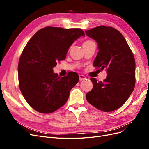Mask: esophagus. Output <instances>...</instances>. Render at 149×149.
I'll list each match as a JSON object with an SVG mask.
<instances>
[{
    "label": "esophagus",
    "mask_w": 149,
    "mask_h": 149,
    "mask_svg": "<svg viewBox=\"0 0 149 149\" xmlns=\"http://www.w3.org/2000/svg\"><path fill=\"white\" fill-rule=\"evenodd\" d=\"M86 78V76L83 75V74H79V81L84 80Z\"/></svg>",
    "instance_id": "1"
}]
</instances>
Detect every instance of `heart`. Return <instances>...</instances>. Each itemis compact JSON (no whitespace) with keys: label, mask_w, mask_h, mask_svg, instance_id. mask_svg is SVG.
<instances>
[{"label":"heart","mask_w":149,"mask_h":149,"mask_svg":"<svg viewBox=\"0 0 149 149\" xmlns=\"http://www.w3.org/2000/svg\"><path fill=\"white\" fill-rule=\"evenodd\" d=\"M93 42L92 41V40H86V41H84L83 43V46H84V45H88L89 43H93Z\"/></svg>","instance_id":"1"}]
</instances>
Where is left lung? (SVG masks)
<instances>
[{"label":"left lung","mask_w":149,"mask_h":149,"mask_svg":"<svg viewBox=\"0 0 149 149\" xmlns=\"http://www.w3.org/2000/svg\"><path fill=\"white\" fill-rule=\"evenodd\" d=\"M85 32L97 43L99 52L94 66L106 69L107 74L103 81L91 78L93 88L86 97L99 110L115 111L128 100L135 87L136 62L133 53L123 35L114 28L102 25Z\"/></svg>","instance_id":"1"}]
</instances>
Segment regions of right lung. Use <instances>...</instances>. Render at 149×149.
<instances>
[{
  "instance_id": "right-lung-1",
  "label": "right lung",
  "mask_w": 149,
  "mask_h": 149,
  "mask_svg": "<svg viewBox=\"0 0 149 149\" xmlns=\"http://www.w3.org/2000/svg\"><path fill=\"white\" fill-rule=\"evenodd\" d=\"M81 36V29L47 26L26 45L18 66L19 88L29 104L40 113L55 112L63 106L79 81L75 72L60 77L53 68L64 60L70 46Z\"/></svg>"
}]
</instances>
